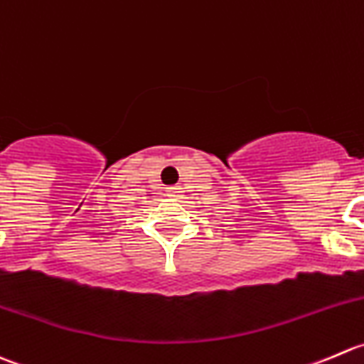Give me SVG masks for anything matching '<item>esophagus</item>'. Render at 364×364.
Returning a JSON list of instances; mask_svg holds the SVG:
<instances>
[{
	"label": "esophagus",
	"instance_id": "esophagus-1",
	"mask_svg": "<svg viewBox=\"0 0 364 364\" xmlns=\"http://www.w3.org/2000/svg\"><path fill=\"white\" fill-rule=\"evenodd\" d=\"M181 193H182V186H173V187H170V189H168V194H170V198L181 196Z\"/></svg>",
	"mask_w": 364,
	"mask_h": 364
}]
</instances>
